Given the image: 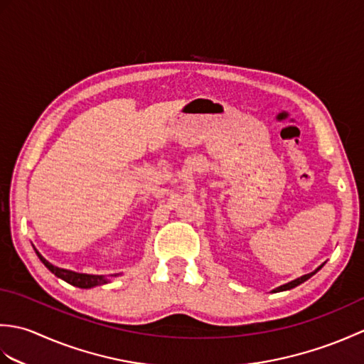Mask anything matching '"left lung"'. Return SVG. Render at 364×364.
Here are the masks:
<instances>
[{"label":"left lung","instance_id":"obj_1","mask_svg":"<svg viewBox=\"0 0 364 364\" xmlns=\"http://www.w3.org/2000/svg\"><path fill=\"white\" fill-rule=\"evenodd\" d=\"M323 266V264H322ZM322 266H319L318 269L314 270V272H311V274H306V275H301V277H299V278H296V280H292V282H289V283H286V284H282V286H278V288H275L272 292H282V291H288V289H292V288H296V286H299V284H301L304 282H306L308 278H311L316 272H318V270H321L322 269Z\"/></svg>","mask_w":364,"mask_h":364}]
</instances>
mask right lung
<instances>
[{
  "label": "right lung",
  "mask_w": 364,
  "mask_h": 364,
  "mask_svg": "<svg viewBox=\"0 0 364 364\" xmlns=\"http://www.w3.org/2000/svg\"><path fill=\"white\" fill-rule=\"evenodd\" d=\"M36 250V247H34ZM37 253L38 259H41L45 267L50 270V272H53L54 275H56L58 278H60V280H64L67 283H70L73 286H76V288H82V289H89V288H94V286H100V284H106L109 283L111 280L107 278L106 275H92V274H80V272H73V270H68V269H63V267H56L53 266L51 262L46 261L41 253ZM120 274H112L111 277H119Z\"/></svg>",
  "instance_id": "add662e5"
}]
</instances>
